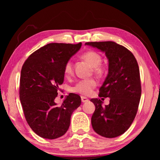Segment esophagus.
Instances as JSON below:
<instances>
[{"label": "esophagus", "mask_w": 160, "mask_h": 160, "mask_svg": "<svg viewBox=\"0 0 160 160\" xmlns=\"http://www.w3.org/2000/svg\"><path fill=\"white\" fill-rule=\"evenodd\" d=\"M81 100H82V103H85V102H88L89 101V99L85 97H81Z\"/></svg>", "instance_id": "34e87169"}]
</instances>
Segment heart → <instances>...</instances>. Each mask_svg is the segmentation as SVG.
<instances>
[{
  "label": "heart",
  "mask_w": 160,
  "mask_h": 160,
  "mask_svg": "<svg viewBox=\"0 0 160 160\" xmlns=\"http://www.w3.org/2000/svg\"><path fill=\"white\" fill-rule=\"evenodd\" d=\"M83 60L94 68V71L96 73H101L103 72V68L101 66L102 56L98 53L95 51H87L82 56ZM73 72V67L72 63L70 61H68L65 65L64 73L66 76H70ZM97 86V82L94 79L82 80L75 84L74 87H72V90L75 93L82 94V95H90Z\"/></svg>",
  "instance_id": "b5f03b06"
}]
</instances>
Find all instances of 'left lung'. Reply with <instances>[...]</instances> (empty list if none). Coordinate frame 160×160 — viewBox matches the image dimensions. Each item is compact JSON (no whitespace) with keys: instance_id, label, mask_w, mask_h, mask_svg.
<instances>
[{"instance_id":"1","label":"left lung","mask_w":160,"mask_h":160,"mask_svg":"<svg viewBox=\"0 0 160 160\" xmlns=\"http://www.w3.org/2000/svg\"><path fill=\"white\" fill-rule=\"evenodd\" d=\"M85 45L105 53L109 62L108 75L99 89V97H109L103 107L99 99H91L95 111L91 118L97 134L112 138L124 133L133 121L141 97L140 71L131 51L113 42H87Z\"/></svg>"}]
</instances>
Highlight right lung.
<instances>
[{
    "label": "right lung",
    "instance_id": "1",
    "mask_svg": "<svg viewBox=\"0 0 160 160\" xmlns=\"http://www.w3.org/2000/svg\"><path fill=\"white\" fill-rule=\"evenodd\" d=\"M78 44L51 43L29 56L21 70L20 99L26 121L39 136L56 139L67 132L81 98L70 93L61 106L55 98L64 80V67L80 50Z\"/></svg>",
    "mask_w": 160,
    "mask_h": 160
}]
</instances>
